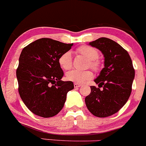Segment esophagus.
I'll list each match as a JSON object with an SVG mask.
<instances>
[{
  "label": "esophagus",
  "mask_w": 146,
  "mask_h": 146,
  "mask_svg": "<svg viewBox=\"0 0 146 146\" xmlns=\"http://www.w3.org/2000/svg\"><path fill=\"white\" fill-rule=\"evenodd\" d=\"M80 86H81V85L78 84V83H74V87L75 88H79Z\"/></svg>",
  "instance_id": "esophagus-1"
}]
</instances>
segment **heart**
<instances>
[{
    "label": "heart",
    "instance_id": "1",
    "mask_svg": "<svg viewBox=\"0 0 146 146\" xmlns=\"http://www.w3.org/2000/svg\"><path fill=\"white\" fill-rule=\"evenodd\" d=\"M77 51L80 54L86 57L89 60V66L94 70H98L100 67V63L97 59L99 57V53L96 48L90 46H83L77 49ZM59 64L60 67L64 70H69L73 65L72 54L70 51H67L62 54L59 58ZM93 78V73L90 70L80 71L73 70L68 72L66 74V79L69 81L74 82L75 83H83Z\"/></svg>",
    "mask_w": 146,
    "mask_h": 146
}]
</instances>
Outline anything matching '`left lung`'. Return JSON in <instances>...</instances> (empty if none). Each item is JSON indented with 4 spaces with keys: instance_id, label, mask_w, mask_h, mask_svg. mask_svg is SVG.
I'll return each mask as SVG.
<instances>
[{
    "instance_id": "obj_1",
    "label": "left lung",
    "mask_w": 146,
    "mask_h": 146,
    "mask_svg": "<svg viewBox=\"0 0 146 146\" xmlns=\"http://www.w3.org/2000/svg\"><path fill=\"white\" fill-rule=\"evenodd\" d=\"M89 45L103 53L104 68L94 80L98 88L90 86L91 92L86 97L85 102L88 111L95 116H111L128 101L135 70L128 52L111 39L100 38ZM100 87L103 89L100 90Z\"/></svg>"
}]
</instances>
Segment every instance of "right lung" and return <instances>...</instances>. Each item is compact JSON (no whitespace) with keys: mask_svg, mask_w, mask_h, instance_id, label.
<instances>
[{"mask_svg":"<svg viewBox=\"0 0 146 146\" xmlns=\"http://www.w3.org/2000/svg\"><path fill=\"white\" fill-rule=\"evenodd\" d=\"M73 45L43 38L22 50L16 70L18 92L33 113L50 118L63 108L68 92L74 86L61 80L63 71L58 60Z\"/></svg>","mask_w":146,"mask_h":146,"instance_id":"obj_1","label":"right lung"}]
</instances>
